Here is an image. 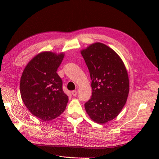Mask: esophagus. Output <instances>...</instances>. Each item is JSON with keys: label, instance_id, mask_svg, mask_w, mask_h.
I'll use <instances>...</instances> for the list:
<instances>
[{"label": "esophagus", "instance_id": "1", "mask_svg": "<svg viewBox=\"0 0 159 159\" xmlns=\"http://www.w3.org/2000/svg\"><path fill=\"white\" fill-rule=\"evenodd\" d=\"M71 93H72V95H73V96H75L77 94H78V91H77L76 90H74V91H72Z\"/></svg>", "mask_w": 159, "mask_h": 159}]
</instances>
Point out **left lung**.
Listing matches in <instances>:
<instances>
[{
	"mask_svg": "<svg viewBox=\"0 0 159 159\" xmlns=\"http://www.w3.org/2000/svg\"><path fill=\"white\" fill-rule=\"evenodd\" d=\"M91 79L92 95L85 109L95 122L116 117L127 102L129 80L122 60L113 50L97 42L81 52Z\"/></svg>",
	"mask_w": 159,
	"mask_h": 159,
	"instance_id": "1",
	"label": "left lung"
}]
</instances>
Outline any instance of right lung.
Instances as JSON below:
<instances>
[{
  "mask_svg": "<svg viewBox=\"0 0 159 159\" xmlns=\"http://www.w3.org/2000/svg\"><path fill=\"white\" fill-rule=\"evenodd\" d=\"M64 57L44 52L27 64L20 79L21 98L28 109L43 121L54 119L63 113L68 96L62 89V80L57 74Z\"/></svg>",
  "mask_w": 159,
  "mask_h": 159,
  "instance_id": "obj_1",
  "label": "right lung"
}]
</instances>
